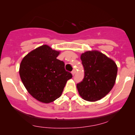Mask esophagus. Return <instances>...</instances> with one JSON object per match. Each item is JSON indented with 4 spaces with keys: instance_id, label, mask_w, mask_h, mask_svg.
Masks as SVG:
<instances>
[{
    "instance_id": "1",
    "label": "esophagus",
    "mask_w": 135,
    "mask_h": 135,
    "mask_svg": "<svg viewBox=\"0 0 135 135\" xmlns=\"http://www.w3.org/2000/svg\"><path fill=\"white\" fill-rule=\"evenodd\" d=\"M75 70H74H74H73V71L71 72V74H73V75H74V74H75Z\"/></svg>"
}]
</instances>
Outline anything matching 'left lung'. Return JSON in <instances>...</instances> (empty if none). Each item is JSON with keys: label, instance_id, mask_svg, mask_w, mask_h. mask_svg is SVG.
Here are the masks:
<instances>
[{"label": "left lung", "instance_id": "left-lung-1", "mask_svg": "<svg viewBox=\"0 0 135 135\" xmlns=\"http://www.w3.org/2000/svg\"><path fill=\"white\" fill-rule=\"evenodd\" d=\"M80 59L85 75L82 82L77 84L79 95L88 101L99 100L113 88L117 66L112 59L97 50L82 53Z\"/></svg>", "mask_w": 135, "mask_h": 135}]
</instances>
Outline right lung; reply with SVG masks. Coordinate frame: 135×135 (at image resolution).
I'll list each match as a JSON object with an SVG mask.
<instances>
[{"label":"right lung","instance_id":"1","mask_svg":"<svg viewBox=\"0 0 135 135\" xmlns=\"http://www.w3.org/2000/svg\"><path fill=\"white\" fill-rule=\"evenodd\" d=\"M60 51L44 45L31 51L22 60L19 73L28 93L44 103L53 102L61 95L66 82L73 77L57 59Z\"/></svg>","mask_w":135,"mask_h":135}]
</instances>
